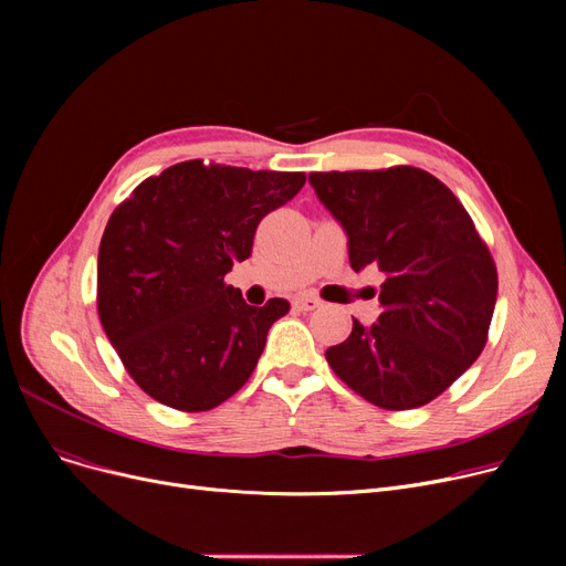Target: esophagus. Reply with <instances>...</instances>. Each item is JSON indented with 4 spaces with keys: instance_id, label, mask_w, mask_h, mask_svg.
<instances>
[{
    "instance_id": "esophagus-1",
    "label": "esophagus",
    "mask_w": 566,
    "mask_h": 566,
    "mask_svg": "<svg viewBox=\"0 0 566 566\" xmlns=\"http://www.w3.org/2000/svg\"><path fill=\"white\" fill-rule=\"evenodd\" d=\"M293 305L298 307L301 312H314V310H318L323 303L316 301V298H312V295H298V298L293 301Z\"/></svg>"
}]
</instances>
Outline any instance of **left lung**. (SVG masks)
I'll return each mask as SVG.
<instances>
[{
  "mask_svg": "<svg viewBox=\"0 0 566 566\" xmlns=\"http://www.w3.org/2000/svg\"><path fill=\"white\" fill-rule=\"evenodd\" d=\"M310 186L348 238L355 273H382L380 316L353 318L325 360L388 410L436 399L480 358L497 298L486 243L454 192L418 167L314 171Z\"/></svg>",
  "mask_w": 566,
  "mask_h": 566,
  "instance_id": "left-lung-1",
  "label": "left lung"
}]
</instances>
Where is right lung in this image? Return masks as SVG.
<instances>
[{
	"label": "right lung",
	"mask_w": 566,
	"mask_h": 566,
	"mask_svg": "<svg viewBox=\"0 0 566 566\" xmlns=\"http://www.w3.org/2000/svg\"><path fill=\"white\" fill-rule=\"evenodd\" d=\"M305 186L303 171L178 163L112 213L98 250V316L118 358L156 401L199 412L252 376L284 298L252 307L224 284L259 222Z\"/></svg>",
	"instance_id": "obj_1"
}]
</instances>
